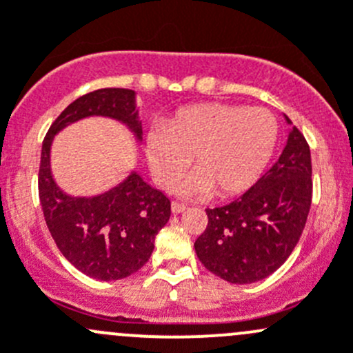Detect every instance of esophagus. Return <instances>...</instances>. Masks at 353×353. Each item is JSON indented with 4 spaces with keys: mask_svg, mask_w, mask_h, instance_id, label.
I'll list each match as a JSON object with an SVG mask.
<instances>
[{
    "mask_svg": "<svg viewBox=\"0 0 353 353\" xmlns=\"http://www.w3.org/2000/svg\"><path fill=\"white\" fill-rule=\"evenodd\" d=\"M170 208H172V213H176L177 215V213H183L184 210H186V205H184V203H179V201H174Z\"/></svg>",
    "mask_w": 353,
    "mask_h": 353,
    "instance_id": "34e87169",
    "label": "esophagus"
}]
</instances>
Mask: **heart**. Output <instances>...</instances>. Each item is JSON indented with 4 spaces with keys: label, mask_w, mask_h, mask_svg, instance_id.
Returning <instances> with one entry per match:
<instances>
[{
    "label": "heart",
    "mask_w": 353,
    "mask_h": 353,
    "mask_svg": "<svg viewBox=\"0 0 353 353\" xmlns=\"http://www.w3.org/2000/svg\"><path fill=\"white\" fill-rule=\"evenodd\" d=\"M279 123L265 108L234 104L190 105L145 137L154 179L169 188L193 157L194 172L177 188L184 196L222 198L244 193L261 177L275 150Z\"/></svg>",
    "instance_id": "obj_1"
}]
</instances>
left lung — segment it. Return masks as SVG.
<instances>
[{"label":"left lung","mask_w":353,"mask_h":353,"mask_svg":"<svg viewBox=\"0 0 353 353\" xmlns=\"http://www.w3.org/2000/svg\"><path fill=\"white\" fill-rule=\"evenodd\" d=\"M311 174V150L294 126L280 159L254 186L229 205L206 208L208 225L194 243L203 266L239 285L276 272L305 227L312 199Z\"/></svg>","instance_id":"left-lung-1"}]
</instances>
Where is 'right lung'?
<instances>
[{
    "label": "right lung",
    "instance_id": "add662e5",
    "mask_svg": "<svg viewBox=\"0 0 353 353\" xmlns=\"http://www.w3.org/2000/svg\"><path fill=\"white\" fill-rule=\"evenodd\" d=\"M102 116L126 124L141 140L137 94L130 88H101L81 95L51 124L42 143L39 198L52 239L68 261L95 280H121L150 259L155 236L169 222L170 201L133 172L97 196H71L51 172L56 134L85 117Z\"/></svg>",
    "mask_w": 353,
    "mask_h": 353
}]
</instances>
